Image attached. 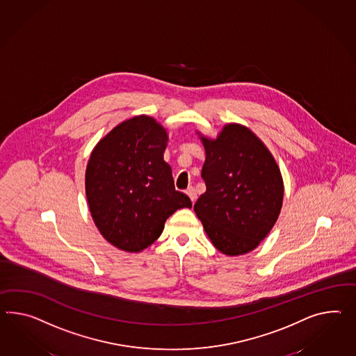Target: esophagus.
Segmentation results:
<instances>
[{
  "label": "esophagus",
  "instance_id": "obj_1",
  "mask_svg": "<svg viewBox=\"0 0 356 356\" xmlns=\"http://www.w3.org/2000/svg\"><path fill=\"white\" fill-rule=\"evenodd\" d=\"M186 193H187V196L191 199L192 202L196 200V190H195L193 187H188V188L186 190Z\"/></svg>",
  "mask_w": 356,
  "mask_h": 356
}]
</instances>
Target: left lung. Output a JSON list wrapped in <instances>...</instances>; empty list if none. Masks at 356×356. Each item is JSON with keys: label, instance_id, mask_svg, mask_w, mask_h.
Instances as JSON below:
<instances>
[{"label": "left lung", "instance_id": "8db88e82", "mask_svg": "<svg viewBox=\"0 0 356 356\" xmlns=\"http://www.w3.org/2000/svg\"><path fill=\"white\" fill-rule=\"evenodd\" d=\"M205 149L201 177L207 191L193 210L207 235L228 257L254 250L283 207L280 168L249 128L229 122L216 138L196 131Z\"/></svg>", "mask_w": 356, "mask_h": 356}]
</instances>
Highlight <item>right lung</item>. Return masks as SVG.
<instances>
[{"mask_svg": "<svg viewBox=\"0 0 356 356\" xmlns=\"http://www.w3.org/2000/svg\"><path fill=\"white\" fill-rule=\"evenodd\" d=\"M169 136L156 119L139 115L120 122L92 148L85 173L92 218L102 236L139 253L163 234L165 222L190 197L174 187L164 160Z\"/></svg>", "mask_w": 356, "mask_h": 356, "instance_id": "add662e5", "label": "right lung"}]
</instances>
